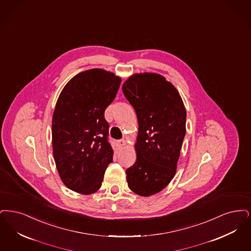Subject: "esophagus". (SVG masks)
I'll use <instances>...</instances> for the list:
<instances>
[{
    "label": "esophagus",
    "mask_w": 251,
    "mask_h": 251,
    "mask_svg": "<svg viewBox=\"0 0 251 251\" xmlns=\"http://www.w3.org/2000/svg\"><path fill=\"white\" fill-rule=\"evenodd\" d=\"M118 145L120 147H125L126 145V142L125 140H120V141H118Z\"/></svg>",
    "instance_id": "34e87169"
}]
</instances>
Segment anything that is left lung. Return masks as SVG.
<instances>
[{
	"mask_svg": "<svg viewBox=\"0 0 251 251\" xmlns=\"http://www.w3.org/2000/svg\"><path fill=\"white\" fill-rule=\"evenodd\" d=\"M122 89L139 123L137 159L126 170V181L134 193L152 196L176 174L185 135V105L177 89L160 74H134Z\"/></svg>",
	"mask_w": 251,
	"mask_h": 251,
	"instance_id": "1",
	"label": "left lung"
}]
</instances>
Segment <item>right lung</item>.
Instances as JSON below:
<instances>
[{"label": "right lung", "mask_w": 251, "mask_h": 251, "mask_svg": "<svg viewBox=\"0 0 251 251\" xmlns=\"http://www.w3.org/2000/svg\"><path fill=\"white\" fill-rule=\"evenodd\" d=\"M122 78L101 68L73 76L62 90L52 115L56 168L69 189L90 195L101 187L112 162L104 112L114 100Z\"/></svg>", "instance_id": "add662e5"}]
</instances>
